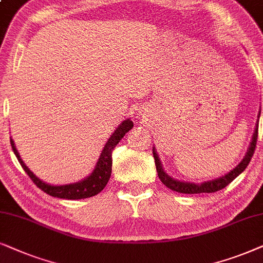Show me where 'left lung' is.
<instances>
[{
  "mask_svg": "<svg viewBox=\"0 0 263 263\" xmlns=\"http://www.w3.org/2000/svg\"><path fill=\"white\" fill-rule=\"evenodd\" d=\"M258 119H260V113H258ZM258 119L256 122V127H255L253 138H251L249 149H248L244 159L241 160L240 163H238V166L234 167L231 172L220 178H216L214 180L204 181V183H201V184H195V183H187V181L173 179L172 177L168 176V174L163 171L162 164H161V161L159 159V155H157L155 148H153V155H154V159H155L157 176H159L160 180L162 181V184L166 185L168 189H171V190L176 192H180V194H212V192H216L221 190L223 187H226L231 181H233L241 172H244V170L248 167L251 157L254 155L255 148H256L257 135H258Z\"/></svg>",
  "mask_w": 263,
  "mask_h": 263,
  "instance_id": "left-lung-1",
  "label": "left lung"
}]
</instances>
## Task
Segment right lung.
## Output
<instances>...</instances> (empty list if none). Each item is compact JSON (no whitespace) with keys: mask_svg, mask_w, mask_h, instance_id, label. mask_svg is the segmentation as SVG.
<instances>
[{"mask_svg":"<svg viewBox=\"0 0 263 263\" xmlns=\"http://www.w3.org/2000/svg\"><path fill=\"white\" fill-rule=\"evenodd\" d=\"M134 127V122L131 121V119H126L118 126L117 129L111 134V136L108 139L106 145L101 153L97 161L95 168L91 172L89 177H86L85 179L78 181V183L73 184H66V185H50L44 183L43 180H41L40 178H37L34 174L29 170V167H26V164L24 163V161L20 157L19 153L14 145V141L10 138V145L14 154H15L17 161L22 164L24 171L27 173V176L31 178V180L37 185V187H40L42 191H44L45 194L52 196V197L58 198H66V199H82V198H89L92 197L97 194H100L101 191L106 187V185L109 180L110 174H111V152L115 148V145L121 141V138L127 134V132Z\"/></svg>","mask_w":263,"mask_h":263,"instance_id":"obj_1","label":"right lung"}]
</instances>
